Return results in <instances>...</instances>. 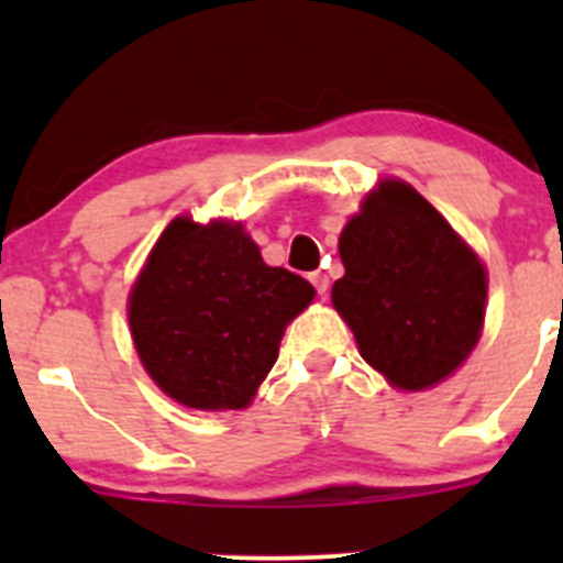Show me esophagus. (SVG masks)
Masks as SVG:
<instances>
[{"label": "esophagus", "mask_w": 563, "mask_h": 563, "mask_svg": "<svg viewBox=\"0 0 563 563\" xmlns=\"http://www.w3.org/2000/svg\"><path fill=\"white\" fill-rule=\"evenodd\" d=\"M310 283H313V286H316L318 297H327V291H329V277L323 275V272H313V275H310Z\"/></svg>", "instance_id": "obj_1"}]
</instances>
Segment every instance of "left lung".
<instances>
[{"mask_svg": "<svg viewBox=\"0 0 563 563\" xmlns=\"http://www.w3.org/2000/svg\"><path fill=\"white\" fill-rule=\"evenodd\" d=\"M332 302L367 365L400 389L444 382L476 345L487 280L468 245L406 181H384L340 234Z\"/></svg>", "mask_w": 563, "mask_h": 563, "instance_id": "left-lung-1", "label": "left lung"}]
</instances>
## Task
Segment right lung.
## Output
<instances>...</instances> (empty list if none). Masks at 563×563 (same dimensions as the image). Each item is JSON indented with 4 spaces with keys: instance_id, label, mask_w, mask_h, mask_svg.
<instances>
[{
    "instance_id": "1",
    "label": "right lung",
    "mask_w": 563,
    "mask_h": 563,
    "mask_svg": "<svg viewBox=\"0 0 563 563\" xmlns=\"http://www.w3.org/2000/svg\"><path fill=\"white\" fill-rule=\"evenodd\" d=\"M305 277L266 266L240 223L176 218L130 294L146 373L176 402L245 408L272 371L286 323L313 299Z\"/></svg>"
}]
</instances>
